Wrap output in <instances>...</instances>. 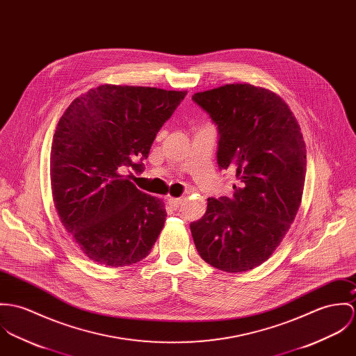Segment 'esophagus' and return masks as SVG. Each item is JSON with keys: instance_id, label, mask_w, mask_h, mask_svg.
<instances>
[{"instance_id": "1", "label": "esophagus", "mask_w": 356, "mask_h": 356, "mask_svg": "<svg viewBox=\"0 0 356 356\" xmlns=\"http://www.w3.org/2000/svg\"><path fill=\"white\" fill-rule=\"evenodd\" d=\"M168 202H169V204L173 209H179L181 206V203H183V199H180V197H169Z\"/></svg>"}]
</instances>
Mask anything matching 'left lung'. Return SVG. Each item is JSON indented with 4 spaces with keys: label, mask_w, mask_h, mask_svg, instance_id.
I'll list each match as a JSON object with an SVG mask.
<instances>
[{
    "label": "left lung",
    "mask_w": 356,
    "mask_h": 356,
    "mask_svg": "<svg viewBox=\"0 0 356 356\" xmlns=\"http://www.w3.org/2000/svg\"><path fill=\"white\" fill-rule=\"evenodd\" d=\"M193 101L218 129L217 163L236 173L234 197H209L191 222L197 252L209 265L240 273L264 264L299 210L306 145L298 120L270 90L247 83L197 92Z\"/></svg>",
    "instance_id": "left-lung-1"
}]
</instances>
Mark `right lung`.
<instances>
[{
    "instance_id": "obj_1",
    "label": "right lung",
    "mask_w": 356,
    "mask_h": 356,
    "mask_svg": "<svg viewBox=\"0 0 356 356\" xmlns=\"http://www.w3.org/2000/svg\"><path fill=\"white\" fill-rule=\"evenodd\" d=\"M186 95L102 84L74 99L61 116L50 152L53 200L64 228L91 261L120 268L150 254L165 224V204L122 172H143L157 132Z\"/></svg>"
}]
</instances>
